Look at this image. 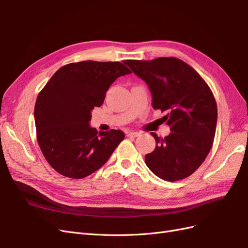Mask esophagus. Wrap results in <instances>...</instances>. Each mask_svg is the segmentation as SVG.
Returning a JSON list of instances; mask_svg holds the SVG:
<instances>
[{
	"label": "esophagus",
	"instance_id": "obj_1",
	"mask_svg": "<svg viewBox=\"0 0 248 248\" xmlns=\"http://www.w3.org/2000/svg\"><path fill=\"white\" fill-rule=\"evenodd\" d=\"M126 136H127V137H131V138H137V137L140 136V133L133 132V131H127V132H126Z\"/></svg>",
	"mask_w": 248,
	"mask_h": 248
}]
</instances>
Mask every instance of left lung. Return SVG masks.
<instances>
[{
	"label": "left lung",
	"instance_id": "obj_1",
	"mask_svg": "<svg viewBox=\"0 0 248 248\" xmlns=\"http://www.w3.org/2000/svg\"><path fill=\"white\" fill-rule=\"evenodd\" d=\"M125 64L147 82L153 108L167 112L162 119L171 131L164 139L151 132L156 147L145 157L147 167L170 182L189 177L213 145L217 106L211 89L191 66L177 58L128 60Z\"/></svg>",
	"mask_w": 248,
	"mask_h": 248
}]
</instances>
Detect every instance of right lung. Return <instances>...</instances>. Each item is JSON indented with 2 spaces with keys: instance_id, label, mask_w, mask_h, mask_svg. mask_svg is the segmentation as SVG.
Instances as JSON below:
<instances>
[{
  "instance_id": "add662e5",
  "label": "right lung",
  "mask_w": 248,
  "mask_h": 248,
  "mask_svg": "<svg viewBox=\"0 0 248 248\" xmlns=\"http://www.w3.org/2000/svg\"><path fill=\"white\" fill-rule=\"evenodd\" d=\"M131 73L120 62L82 61L61 67L37 97L34 109L37 141L59 174L82 179L100 169L121 142V130L97 132L90 126L109 86Z\"/></svg>"
}]
</instances>
